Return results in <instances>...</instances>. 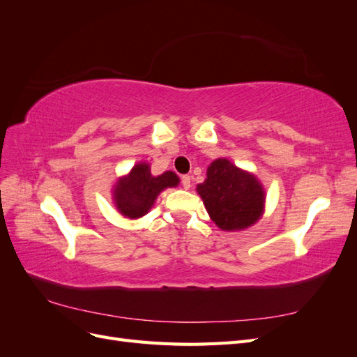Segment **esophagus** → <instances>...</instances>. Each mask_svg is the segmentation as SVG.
<instances>
[{"label": "esophagus", "mask_w": 357, "mask_h": 357, "mask_svg": "<svg viewBox=\"0 0 357 357\" xmlns=\"http://www.w3.org/2000/svg\"><path fill=\"white\" fill-rule=\"evenodd\" d=\"M181 185L186 190L190 188V176H183L181 177Z\"/></svg>", "instance_id": "1"}]
</instances>
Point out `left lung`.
I'll return each instance as SVG.
<instances>
[{
    "label": "left lung",
    "instance_id": "left-lung-1",
    "mask_svg": "<svg viewBox=\"0 0 357 357\" xmlns=\"http://www.w3.org/2000/svg\"><path fill=\"white\" fill-rule=\"evenodd\" d=\"M211 220L222 231H241L255 225L265 207V190L253 174L219 158L207 168V178L197 186Z\"/></svg>",
    "mask_w": 357,
    "mask_h": 357
}]
</instances>
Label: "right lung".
I'll use <instances>...</instances> for the list:
<instances>
[{
	"mask_svg": "<svg viewBox=\"0 0 357 357\" xmlns=\"http://www.w3.org/2000/svg\"><path fill=\"white\" fill-rule=\"evenodd\" d=\"M180 183L176 172L165 171L160 176H152L147 162H139L128 176L117 180L113 189L116 208L129 219H138L153 207L159 193Z\"/></svg>",
	"mask_w": 357,
	"mask_h": 357,
	"instance_id": "1",
	"label": "right lung"
}]
</instances>
